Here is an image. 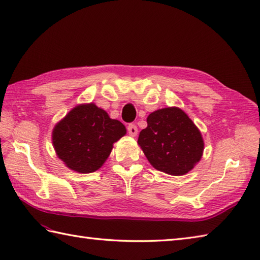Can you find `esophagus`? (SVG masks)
Masks as SVG:
<instances>
[{
	"instance_id": "esophagus-1",
	"label": "esophagus",
	"mask_w": 260,
	"mask_h": 260,
	"mask_svg": "<svg viewBox=\"0 0 260 260\" xmlns=\"http://www.w3.org/2000/svg\"><path fill=\"white\" fill-rule=\"evenodd\" d=\"M127 131H128V134L131 136H136L137 132H139V129H137V127H136L135 124H129L128 126H127Z\"/></svg>"
}]
</instances>
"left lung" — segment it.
<instances>
[{"instance_id":"1","label":"left lung","mask_w":260,"mask_h":260,"mask_svg":"<svg viewBox=\"0 0 260 260\" xmlns=\"http://www.w3.org/2000/svg\"><path fill=\"white\" fill-rule=\"evenodd\" d=\"M137 143L154 168L171 175H184L194 168L204 146L200 131L176 107L148 115Z\"/></svg>"}]
</instances>
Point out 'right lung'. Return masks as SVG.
<instances>
[{
    "mask_svg": "<svg viewBox=\"0 0 260 260\" xmlns=\"http://www.w3.org/2000/svg\"><path fill=\"white\" fill-rule=\"evenodd\" d=\"M126 134L125 126L109 118L95 104L79 105L59 121L52 142L59 158L71 170L91 173L102 167L113 144Z\"/></svg>",
    "mask_w": 260,
    "mask_h": 260,
    "instance_id": "1",
    "label": "right lung"
}]
</instances>
